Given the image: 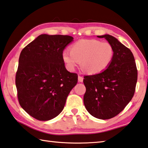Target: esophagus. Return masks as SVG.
Segmentation results:
<instances>
[{
  "mask_svg": "<svg viewBox=\"0 0 148 148\" xmlns=\"http://www.w3.org/2000/svg\"><path fill=\"white\" fill-rule=\"evenodd\" d=\"M83 80H84L83 77L79 76H79H78V82H82Z\"/></svg>",
  "mask_w": 148,
  "mask_h": 148,
  "instance_id": "1",
  "label": "esophagus"
}]
</instances>
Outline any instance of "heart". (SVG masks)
Here are the masks:
<instances>
[{"instance_id": "b5f03b06", "label": "heart", "mask_w": 148, "mask_h": 148, "mask_svg": "<svg viewBox=\"0 0 148 148\" xmlns=\"http://www.w3.org/2000/svg\"><path fill=\"white\" fill-rule=\"evenodd\" d=\"M70 52L62 53L63 62L68 70L73 71L81 62L87 73L97 74L109 66L114 58V49L108 42L96 39H82L70 47Z\"/></svg>"}]
</instances>
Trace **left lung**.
Listing matches in <instances>:
<instances>
[{
    "label": "left lung",
    "mask_w": 148,
    "mask_h": 148,
    "mask_svg": "<svg viewBox=\"0 0 148 148\" xmlns=\"http://www.w3.org/2000/svg\"><path fill=\"white\" fill-rule=\"evenodd\" d=\"M97 37L105 38L112 46L114 58L103 72L84 76V103L93 116L105 120L119 114L132 99L138 70L130 49L110 35Z\"/></svg>",
    "instance_id": "obj_1"
}]
</instances>
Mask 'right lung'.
Masks as SVG:
<instances>
[{
  "label": "right lung",
  "instance_id": "add662e5",
  "mask_svg": "<svg viewBox=\"0 0 148 148\" xmlns=\"http://www.w3.org/2000/svg\"><path fill=\"white\" fill-rule=\"evenodd\" d=\"M73 41L69 36L42 34L22 49L16 74L20 106L39 121H49L64 109L78 82V74L66 69L62 53Z\"/></svg>",
  "mask_w": 148,
  "mask_h": 148
}]
</instances>
